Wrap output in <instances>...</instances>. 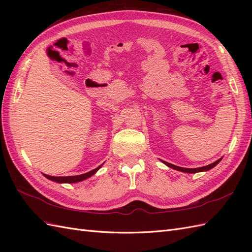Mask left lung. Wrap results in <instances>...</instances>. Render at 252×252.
I'll use <instances>...</instances> for the list:
<instances>
[{
	"mask_svg": "<svg viewBox=\"0 0 252 252\" xmlns=\"http://www.w3.org/2000/svg\"><path fill=\"white\" fill-rule=\"evenodd\" d=\"M220 159H222V158H220V159H218V161H216L215 163L209 164V165H207V166L199 167V168H184V167L175 166V165H173V164H170V163L165 162V161H163V163H164L165 165L168 166V167H170V168L175 169V170H179V171H182V172H186V173H196V172H201V171H207V170L213 168V167L217 166V165L220 162Z\"/></svg>",
	"mask_w": 252,
	"mask_h": 252,
	"instance_id": "left-lung-1",
	"label": "left lung"
}]
</instances>
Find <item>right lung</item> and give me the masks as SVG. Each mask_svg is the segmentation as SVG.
<instances>
[{"label": "right lung", "instance_id": "obj_1", "mask_svg": "<svg viewBox=\"0 0 252 252\" xmlns=\"http://www.w3.org/2000/svg\"><path fill=\"white\" fill-rule=\"evenodd\" d=\"M101 167H102V165L96 167L95 169L91 170L89 172L80 174V175H73V177H51V175H48V174H44V177L47 178L50 181L57 182V183H78V182H81V181H84V180L90 178L91 175H94L98 169L101 168Z\"/></svg>", "mask_w": 252, "mask_h": 252}]
</instances>
